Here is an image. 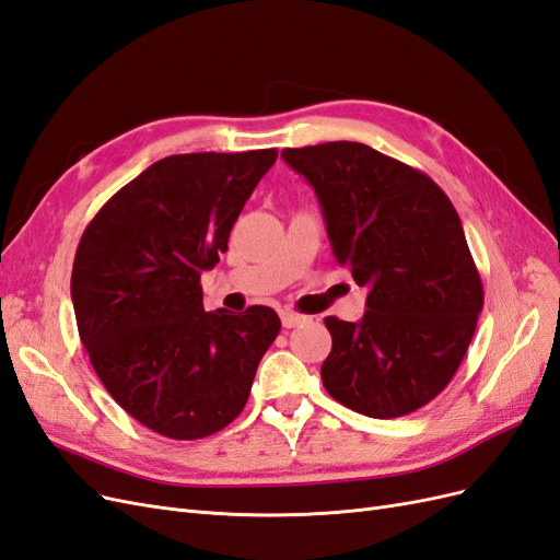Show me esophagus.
<instances>
[{
	"label": "esophagus",
	"instance_id": "esophagus-1",
	"mask_svg": "<svg viewBox=\"0 0 560 560\" xmlns=\"http://www.w3.org/2000/svg\"><path fill=\"white\" fill-rule=\"evenodd\" d=\"M280 319H282V327H287V329H292V327H296V325H301L303 319V315H299V313H292V311H282L280 313Z\"/></svg>",
	"mask_w": 560,
	"mask_h": 560
}]
</instances>
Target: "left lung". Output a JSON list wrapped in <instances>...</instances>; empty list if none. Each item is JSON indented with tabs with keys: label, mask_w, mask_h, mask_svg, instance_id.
<instances>
[{
	"label": "left lung",
	"mask_w": 560,
	"mask_h": 560,
	"mask_svg": "<svg viewBox=\"0 0 560 560\" xmlns=\"http://www.w3.org/2000/svg\"><path fill=\"white\" fill-rule=\"evenodd\" d=\"M319 200L336 261L366 287L360 322L325 317L327 393L369 418L432 401L460 366L483 287L453 202L416 167L360 142L282 149Z\"/></svg>",
	"instance_id": "1"
}]
</instances>
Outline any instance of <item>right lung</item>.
I'll use <instances>...</instances> for the list:
<instances>
[{
  "label": "right lung",
  "mask_w": 560,
  "mask_h": 560,
  "mask_svg": "<svg viewBox=\"0 0 560 560\" xmlns=\"http://www.w3.org/2000/svg\"><path fill=\"white\" fill-rule=\"evenodd\" d=\"M276 159V149L161 159L81 235L72 268L81 343L116 404L163 436L191 442L238 418L280 334L268 306L206 313L200 287Z\"/></svg>",
  "instance_id": "add662e5"
}]
</instances>
